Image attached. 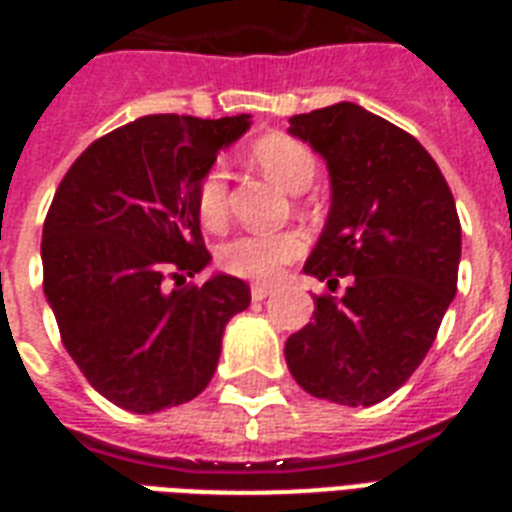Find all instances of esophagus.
Instances as JSON below:
<instances>
[{"label": "esophagus", "mask_w": 512, "mask_h": 512, "mask_svg": "<svg viewBox=\"0 0 512 512\" xmlns=\"http://www.w3.org/2000/svg\"><path fill=\"white\" fill-rule=\"evenodd\" d=\"M271 292H273L271 284H255V287H252V300H257V303H260V300H265V297L271 295Z\"/></svg>", "instance_id": "obj_1"}]
</instances>
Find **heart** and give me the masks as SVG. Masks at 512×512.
<instances>
[{"label":"heart","instance_id":"b5f03b06","mask_svg":"<svg viewBox=\"0 0 512 512\" xmlns=\"http://www.w3.org/2000/svg\"><path fill=\"white\" fill-rule=\"evenodd\" d=\"M252 162L287 191H305L316 177V156L305 143L292 135H263L249 148ZM196 217L207 231H220L228 220V177L220 167H212L196 183ZM305 236L300 231L244 233L225 241L217 249V265L231 276L252 281L279 279L281 271L305 252Z\"/></svg>","mask_w":512,"mask_h":512}]
</instances>
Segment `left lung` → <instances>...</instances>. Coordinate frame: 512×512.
<instances>
[{
  "mask_svg": "<svg viewBox=\"0 0 512 512\" xmlns=\"http://www.w3.org/2000/svg\"><path fill=\"white\" fill-rule=\"evenodd\" d=\"M327 159L332 209L305 273L340 298L313 297L311 324L287 340L297 385L345 406H372L428 356L457 292L462 228L454 196L420 140L356 103L289 119Z\"/></svg>",
  "mask_w": 512,
  "mask_h": 512,
  "instance_id": "obj_1",
  "label": "left lung"
}]
</instances>
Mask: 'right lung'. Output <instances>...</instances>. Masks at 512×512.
<instances>
[{
  "instance_id": "right-lung-1",
  "label": "right lung",
  "mask_w": 512,
  "mask_h": 512,
  "mask_svg": "<svg viewBox=\"0 0 512 512\" xmlns=\"http://www.w3.org/2000/svg\"><path fill=\"white\" fill-rule=\"evenodd\" d=\"M249 116H143L84 148L44 217V295L60 342L111 404L154 414L207 388L225 324L249 287L215 276L183 287L209 263L196 183Z\"/></svg>"
}]
</instances>
